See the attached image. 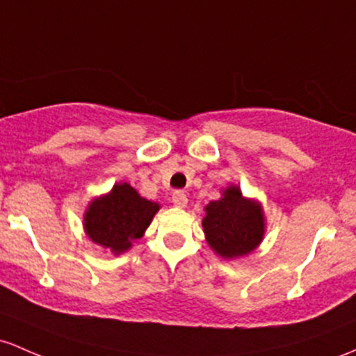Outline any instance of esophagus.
I'll list each match as a JSON object with an SVG mask.
<instances>
[{"mask_svg": "<svg viewBox=\"0 0 356 356\" xmlns=\"http://www.w3.org/2000/svg\"><path fill=\"white\" fill-rule=\"evenodd\" d=\"M172 202H174V206H177V208H186L187 196L182 191H175V193L172 194Z\"/></svg>", "mask_w": 356, "mask_h": 356, "instance_id": "esophagus-1", "label": "esophagus"}]
</instances>
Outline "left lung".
<instances>
[{
	"label": "left lung",
	"instance_id": "1",
	"mask_svg": "<svg viewBox=\"0 0 356 356\" xmlns=\"http://www.w3.org/2000/svg\"><path fill=\"white\" fill-rule=\"evenodd\" d=\"M206 241L218 257L235 260L259 248L265 236L264 208L257 199L245 197L240 186L229 184L218 201L204 206Z\"/></svg>",
	"mask_w": 356,
	"mask_h": 356
}]
</instances>
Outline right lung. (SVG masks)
<instances>
[{
  "instance_id": "1",
  "label": "right lung",
  "mask_w": 356,
  "mask_h": 356,
  "mask_svg": "<svg viewBox=\"0 0 356 356\" xmlns=\"http://www.w3.org/2000/svg\"><path fill=\"white\" fill-rule=\"evenodd\" d=\"M159 209V202L142 197L127 182H118L109 193L89 202L83 220L84 233L92 243L121 255L145 235Z\"/></svg>"
}]
</instances>
